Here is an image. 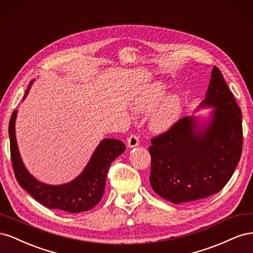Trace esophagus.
I'll return each instance as SVG.
<instances>
[{"instance_id":"esophagus-1","label":"esophagus","mask_w":253,"mask_h":253,"mask_svg":"<svg viewBox=\"0 0 253 253\" xmlns=\"http://www.w3.org/2000/svg\"><path fill=\"white\" fill-rule=\"evenodd\" d=\"M139 144V138L136 135H131L127 138V147L128 148H135Z\"/></svg>"}]
</instances>
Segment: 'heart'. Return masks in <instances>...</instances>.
Returning a JSON list of instances; mask_svg holds the SVG:
<instances>
[{
    "label": "heart",
    "instance_id": "heart-1",
    "mask_svg": "<svg viewBox=\"0 0 253 253\" xmlns=\"http://www.w3.org/2000/svg\"><path fill=\"white\" fill-rule=\"evenodd\" d=\"M167 87L160 82L153 83L133 103L134 112L149 114V128L162 134L170 129L179 119L182 102L178 95H167Z\"/></svg>",
    "mask_w": 253,
    "mask_h": 253
}]
</instances>
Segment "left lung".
Returning <instances> with one entry per match:
<instances>
[{
    "label": "left lung",
    "mask_w": 253,
    "mask_h": 253,
    "mask_svg": "<svg viewBox=\"0 0 253 253\" xmlns=\"http://www.w3.org/2000/svg\"><path fill=\"white\" fill-rule=\"evenodd\" d=\"M204 108L214 109L205 125L195 116H187L151 139V187L173 204L219 192L240 162L242 111L216 66L212 68L206 97L197 110Z\"/></svg>",
    "instance_id": "left-lung-1"
}]
</instances>
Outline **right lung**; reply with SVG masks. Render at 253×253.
Returning <instances> with one entry per match:
<instances>
[{
	"label": "right lung",
	"mask_w": 253,
	"mask_h": 253,
	"mask_svg": "<svg viewBox=\"0 0 253 253\" xmlns=\"http://www.w3.org/2000/svg\"><path fill=\"white\" fill-rule=\"evenodd\" d=\"M33 82L28 85L23 100L29 93ZM17 114L18 111H14L11 115L8 133L13 172L19 185L49 209L79 213L94 208L103 196L111 164L126 150L124 142L112 138L102 139L77 177L62 185H47L35 178L23 164L16 138Z\"/></svg>",
	"instance_id": "right-lung-1"
}]
</instances>
